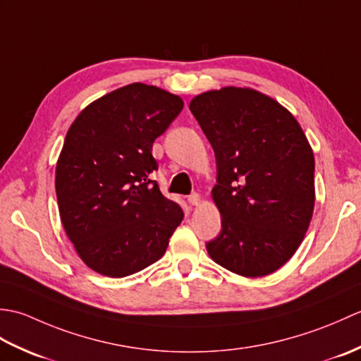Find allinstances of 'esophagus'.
<instances>
[{
  "mask_svg": "<svg viewBox=\"0 0 361 361\" xmlns=\"http://www.w3.org/2000/svg\"><path fill=\"white\" fill-rule=\"evenodd\" d=\"M188 203L192 204V206H198V204H200V195H198L197 192L190 194V195L188 197Z\"/></svg>",
  "mask_w": 361,
  "mask_h": 361,
  "instance_id": "esophagus-1",
  "label": "esophagus"
}]
</instances>
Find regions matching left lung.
I'll return each instance as SVG.
<instances>
[{"label": "left lung", "instance_id": "left-lung-1", "mask_svg": "<svg viewBox=\"0 0 361 361\" xmlns=\"http://www.w3.org/2000/svg\"><path fill=\"white\" fill-rule=\"evenodd\" d=\"M189 110L217 164L212 200L221 231L206 250L245 278L276 271L301 245L315 206V158L301 126L251 88L206 91Z\"/></svg>", "mask_w": 361, "mask_h": 361}]
</instances>
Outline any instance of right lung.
<instances>
[{
  "label": "right lung",
  "instance_id": "1",
  "mask_svg": "<svg viewBox=\"0 0 361 361\" xmlns=\"http://www.w3.org/2000/svg\"><path fill=\"white\" fill-rule=\"evenodd\" d=\"M183 99L130 83L82 110L56 167L66 235L91 270L124 278L163 257L183 209L152 178L153 141L183 110Z\"/></svg>",
  "mask_w": 361,
  "mask_h": 361
}]
</instances>
